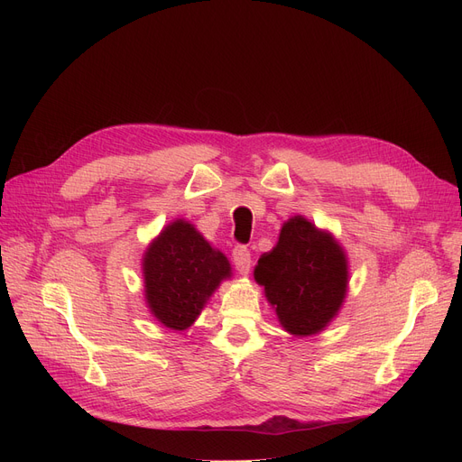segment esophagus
Returning a JSON list of instances; mask_svg holds the SVG:
<instances>
[{
	"label": "esophagus",
	"mask_w": 462,
	"mask_h": 462,
	"mask_svg": "<svg viewBox=\"0 0 462 462\" xmlns=\"http://www.w3.org/2000/svg\"><path fill=\"white\" fill-rule=\"evenodd\" d=\"M232 260H234L236 268H237V272L241 275H247L249 273V270H251V253H249L247 247H244V245L234 247Z\"/></svg>",
	"instance_id": "obj_1"
}]
</instances>
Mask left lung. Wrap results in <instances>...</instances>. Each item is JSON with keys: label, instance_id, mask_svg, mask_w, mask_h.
Wrapping results in <instances>:
<instances>
[{"label": "left lung", "instance_id": "left-lung-1", "mask_svg": "<svg viewBox=\"0 0 462 462\" xmlns=\"http://www.w3.org/2000/svg\"><path fill=\"white\" fill-rule=\"evenodd\" d=\"M254 279L281 326L296 337L320 333L341 309L348 288V260L338 241L309 218L282 225L273 251L263 253Z\"/></svg>", "mask_w": 462, "mask_h": 462}]
</instances>
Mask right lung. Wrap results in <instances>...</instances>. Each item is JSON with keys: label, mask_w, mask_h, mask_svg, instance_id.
I'll list each match as a JSON object with an SVG mask.
<instances>
[{"label": "right lung", "mask_w": 462, "mask_h": 462, "mask_svg": "<svg viewBox=\"0 0 462 462\" xmlns=\"http://www.w3.org/2000/svg\"><path fill=\"white\" fill-rule=\"evenodd\" d=\"M145 303L168 329L194 324L211 294L232 275L228 258L189 221L178 218L161 230L142 260Z\"/></svg>", "instance_id": "obj_1"}]
</instances>
